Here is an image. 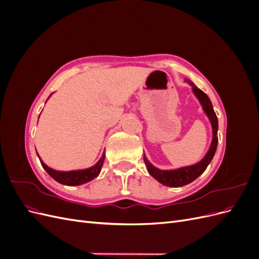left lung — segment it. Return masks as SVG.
<instances>
[{"instance_id": "obj_1", "label": "left lung", "mask_w": 259, "mask_h": 259, "mask_svg": "<svg viewBox=\"0 0 259 259\" xmlns=\"http://www.w3.org/2000/svg\"><path fill=\"white\" fill-rule=\"evenodd\" d=\"M185 81L190 86H192L193 94L195 95V97L199 99L200 104L202 105L203 110H204V112L208 117V120L211 124V130H213V139H211V144L207 153L199 163H195L190 166L180 167L177 169L163 170L160 168H156L148 161L146 155L144 154V162L146 164L149 174H150L154 179L158 180L159 183L167 187H183L185 185L192 183L193 180H195L201 174H203V171L206 169L210 161L213 160L216 149H217V144H218V137H217L218 121H217V116L213 109V106H211L210 99L204 92H202L200 89H198L190 80H185Z\"/></svg>"}]
</instances>
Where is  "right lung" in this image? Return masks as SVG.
<instances>
[{"label": "right lung", "mask_w": 259, "mask_h": 259, "mask_svg": "<svg viewBox=\"0 0 259 259\" xmlns=\"http://www.w3.org/2000/svg\"><path fill=\"white\" fill-rule=\"evenodd\" d=\"M38 156V155H37ZM40 159V156H38ZM105 161V152L101 156L100 160L95 164V165L90 167V168H85V169H77V170H69V171H60V170H55L51 167H49L46 164L40 159V162L42 164L43 168L48 171V174L58 182L59 184L66 185V186H79L83 185L85 183H89L94 178H96L99 173L101 166H103Z\"/></svg>", "instance_id": "add662e5"}]
</instances>
